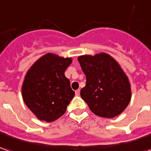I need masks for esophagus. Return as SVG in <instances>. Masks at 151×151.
<instances>
[{"mask_svg":"<svg viewBox=\"0 0 151 151\" xmlns=\"http://www.w3.org/2000/svg\"><path fill=\"white\" fill-rule=\"evenodd\" d=\"M75 94H76V96H79V94H80V90H79V89L76 90Z\"/></svg>","mask_w":151,"mask_h":151,"instance_id":"obj_1","label":"esophagus"}]
</instances>
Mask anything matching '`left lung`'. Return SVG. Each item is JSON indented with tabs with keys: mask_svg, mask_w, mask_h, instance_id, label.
I'll return each instance as SVG.
<instances>
[{
	"mask_svg": "<svg viewBox=\"0 0 151 151\" xmlns=\"http://www.w3.org/2000/svg\"><path fill=\"white\" fill-rule=\"evenodd\" d=\"M78 60L86 76L80 94L90 110L106 118L121 114L131 101L132 88L120 64L106 53L81 55Z\"/></svg>",
	"mask_w": 151,
	"mask_h": 151,
	"instance_id": "obj_1",
	"label": "left lung"
}]
</instances>
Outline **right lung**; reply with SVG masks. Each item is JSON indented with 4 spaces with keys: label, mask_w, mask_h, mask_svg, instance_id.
I'll use <instances>...</instances> for the list:
<instances>
[{
    "label": "right lung",
    "mask_w": 151,
    "mask_h": 151,
    "mask_svg": "<svg viewBox=\"0 0 151 151\" xmlns=\"http://www.w3.org/2000/svg\"><path fill=\"white\" fill-rule=\"evenodd\" d=\"M72 58L48 53L29 68L21 88L25 105L40 121L51 122L65 113L75 95L64 72Z\"/></svg>",
    "instance_id": "obj_1"
}]
</instances>
